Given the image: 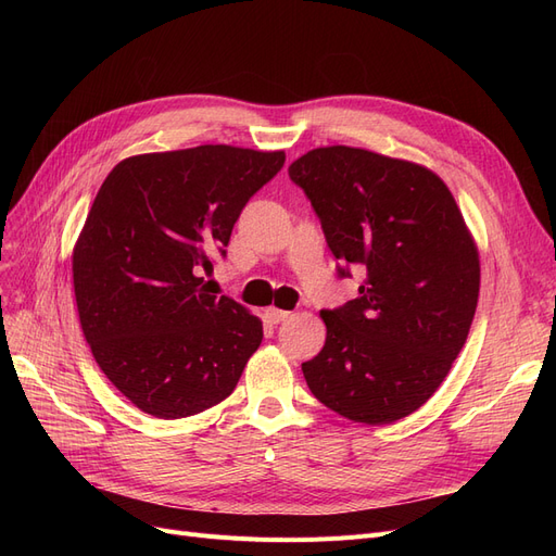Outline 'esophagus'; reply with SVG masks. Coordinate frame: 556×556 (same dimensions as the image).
I'll return each mask as SVG.
<instances>
[{"instance_id":"esophagus-1","label":"esophagus","mask_w":556,"mask_h":556,"mask_svg":"<svg viewBox=\"0 0 556 556\" xmlns=\"http://www.w3.org/2000/svg\"><path fill=\"white\" fill-rule=\"evenodd\" d=\"M292 313L290 311H280V308H266V319L271 325H280V323H285V319H288Z\"/></svg>"}]
</instances>
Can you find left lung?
Listing matches in <instances>:
<instances>
[{"label": "left lung", "mask_w": 556, "mask_h": 556, "mask_svg": "<svg viewBox=\"0 0 556 556\" xmlns=\"http://www.w3.org/2000/svg\"><path fill=\"white\" fill-rule=\"evenodd\" d=\"M323 225L339 276L359 296L323 311L327 341L301 371L327 408L392 425L439 390L462 352L480 292L473 237L447 185L364 148H315L290 164Z\"/></svg>", "instance_id": "1"}]
</instances>
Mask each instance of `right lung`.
<instances>
[{
    "instance_id": "add662e5",
    "label": "right lung",
    "mask_w": 556,
    "mask_h": 556,
    "mask_svg": "<svg viewBox=\"0 0 556 556\" xmlns=\"http://www.w3.org/2000/svg\"><path fill=\"white\" fill-rule=\"evenodd\" d=\"M285 153L197 146L113 166L74 248L83 336L134 406L190 417L227 399L262 343L260 317L208 294L201 271Z\"/></svg>"
}]
</instances>
